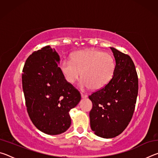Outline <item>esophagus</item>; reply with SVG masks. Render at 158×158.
<instances>
[{"mask_svg": "<svg viewBox=\"0 0 158 158\" xmlns=\"http://www.w3.org/2000/svg\"><path fill=\"white\" fill-rule=\"evenodd\" d=\"M81 98H86L88 97V95H85V94H83V93H81Z\"/></svg>", "mask_w": 158, "mask_h": 158, "instance_id": "esophagus-1", "label": "esophagus"}]
</instances>
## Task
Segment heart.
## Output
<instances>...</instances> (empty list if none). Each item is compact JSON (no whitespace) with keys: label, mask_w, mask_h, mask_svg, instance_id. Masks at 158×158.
<instances>
[{"label":"heart","mask_w":158,"mask_h":158,"mask_svg":"<svg viewBox=\"0 0 158 158\" xmlns=\"http://www.w3.org/2000/svg\"><path fill=\"white\" fill-rule=\"evenodd\" d=\"M116 63L109 53L96 49L79 51L72 55V60L64 59L60 69L67 81L74 84L82 75L81 89L99 90L106 86L114 76Z\"/></svg>","instance_id":"1"}]
</instances>
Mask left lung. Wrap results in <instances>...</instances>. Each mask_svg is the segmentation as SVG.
Wrapping results in <instances>:
<instances>
[{
  "label": "left lung",
  "mask_w": 158,
  "mask_h": 158,
  "mask_svg": "<svg viewBox=\"0 0 158 158\" xmlns=\"http://www.w3.org/2000/svg\"><path fill=\"white\" fill-rule=\"evenodd\" d=\"M116 61L109 84L89 96L91 130L98 137L109 139L121 134L132 119L138 95V77L129 56L110 47Z\"/></svg>",
  "instance_id": "8db88e82"
}]
</instances>
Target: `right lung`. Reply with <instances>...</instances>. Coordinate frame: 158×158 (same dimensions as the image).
I'll use <instances>...</instances> for the list:
<instances>
[{"instance_id": "right-lung-1", "label": "right lung", "mask_w": 158, "mask_h": 158, "mask_svg": "<svg viewBox=\"0 0 158 158\" xmlns=\"http://www.w3.org/2000/svg\"><path fill=\"white\" fill-rule=\"evenodd\" d=\"M60 56L49 45L26 60L22 86L27 111L35 126L50 135L70 127L69 112L81 100L79 92L66 81L58 67Z\"/></svg>"}]
</instances>
